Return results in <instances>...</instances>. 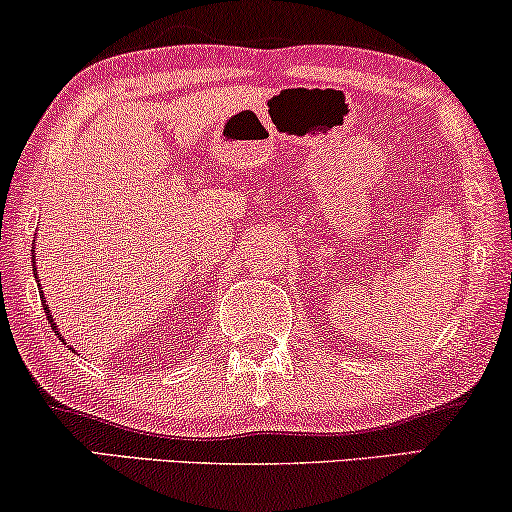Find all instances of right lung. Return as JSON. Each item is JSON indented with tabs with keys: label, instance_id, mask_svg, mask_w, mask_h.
Here are the masks:
<instances>
[{
	"label": "right lung",
	"instance_id": "right-lung-1",
	"mask_svg": "<svg viewBox=\"0 0 512 512\" xmlns=\"http://www.w3.org/2000/svg\"><path fill=\"white\" fill-rule=\"evenodd\" d=\"M37 277V275H35ZM39 282V280H37ZM37 287H39V284H37ZM39 298H42V305H44V313H46V317H49V324H51V329L53 331H56V336L58 338H61V341H63V336H61V331H58L56 329V322H53V317H51V310L49 308H46V301H44V291H39Z\"/></svg>",
	"mask_w": 512,
	"mask_h": 512
}]
</instances>
